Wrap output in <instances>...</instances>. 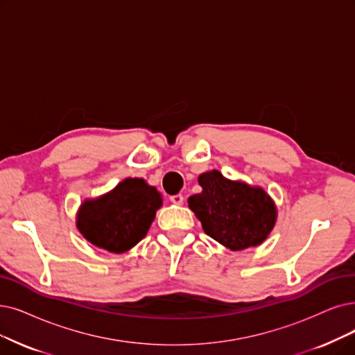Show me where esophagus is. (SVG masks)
Returning a JSON list of instances; mask_svg holds the SVG:
<instances>
[{"instance_id":"esophagus-1","label":"esophagus","mask_w":355,"mask_h":355,"mask_svg":"<svg viewBox=\"0 0 355 355\" xmlns=\"http://www.w3.org/2000/svg\"><path fill=\"white\" fill-rule=\"evenodd\" d=\"M183 200H185V198H183V195H180V193L170 196V202L175 204V205H182V204H183Z\"/></svg>"}]
</instances>
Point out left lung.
<instances>
[{
	"instance_id": "left-lung-1",
	"label": "left lung",
	"mask_w": 355,
	"mask_h": 355,
	"mask_svg": "<svg viewBox=\"0 0 355 355\" xmlns=\"http://www.w3.org/2000/svg\"><path fill=\"white\" fill-rule=\"evenodd\" d=\"M202 191L189 196L188 205L204 232L230 250L262 245L275 227L278 211L261 187L232 180L218 170L198 176Z\"/></svg>"
}]
</instances>
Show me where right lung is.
Instances as JSON below:
<instances>
[{
    "label": "right lung",
    "instance_id": "1",
    "mask_svg": "<svg viewBox=\"0 0 355 355\" xmlns=\"http://www.w3.org/2000/svg\"><path fill=\"white\" fill-rule=\"evenodd\" d=\"M162 205V193L144 179L126 178L112 191L84 200L76 225L93 246L125 253L146 237Z\"/></svg>",
    "mask_w": 355,
    "mask_h": 355
}]
</instances>
